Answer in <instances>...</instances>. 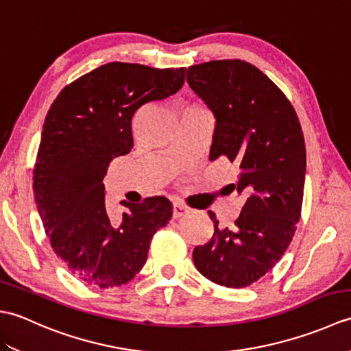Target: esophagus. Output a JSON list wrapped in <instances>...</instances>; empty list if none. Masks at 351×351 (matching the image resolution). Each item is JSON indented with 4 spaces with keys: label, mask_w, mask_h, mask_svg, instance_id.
Listing matches in <instances>:
<instances>
[{
    "label": "esophagus",
    "mask_w": 351,
    "mask_h": 351,
    "mask_svg": "<svg viewBox=\"0 0 351 351\" xmlns=\"http://www.w3.org/2000/svg\"><path fill=\"white\" fill-rule=\"evenodd\" d=\"M190 213V210L187 206H184L181 202H175L173 204V219H180L187 215Z\"/></svg>",
    "instance_id": "esophagus-1"
}]
</instances>
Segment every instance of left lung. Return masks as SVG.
<instances>
[{
	"instance_id": "left-lung-1",
	"label": "left lung",
	"mask_w": 351,
	"mask_h": 351,
	"mask_svg": "<svg viewBox=\"0 0 351 351\" xmlns=\"http://www.w3.org/2000/svg\"><path fill=\"white\" fill-rule=\"evenodd\" d=\"M187 83L215 117L210 160L240 167L232 191L244 199L234 228H219L193 250L206 279L244 288L276 265L300 220L306 149L299 117L280 88L243 60L190 66Z\"/></svg>"
}]
</instances>
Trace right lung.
<instances>
[{"label": "right lung", "instance_id": "1", "mask_svg": "<svg viewBox=\"0 0 351 351\" xmlns=\"http://www.w3.org/2000/svg\"><path fill=\"white\" fill-rule=\"evenodd\" d=\"M184 81L185 68L113 62L66 86L48 110L33 170L34 200L56 255L87 285L130 282L143 268L154 234L171 219L170 200L155 196L122 200V220L111 221L104 176L111 160L132 149L138 108L175 95Z\"/></svg>", "mask_w": 351, "mask_h": 351}]
</instances>
